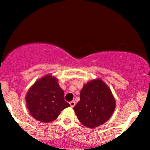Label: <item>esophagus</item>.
I'll list each match as a JSON object with an SVG mask.
<instances>
[{"instance_id":"obj_1","label":"esophagus","mask_w":150,"mask_h":150,"mask_svg":"<svg viewBox=\"0 0 150 150\" xmlns=\"http://www.w3.org/2000/svg\"><path fill=\"white\" fill-rule=\"evenodd\" d=\"M70 106H71V107H74V106H75V102L74 101H70Z\"/></svg>"}]
</instances>
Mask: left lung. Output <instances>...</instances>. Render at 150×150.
Listing matches in <instances>:
<instances>
[{
    "label": "left lung",
    "instance_id": "1",
    "mask_svg": "<svg viewBox=\"0 0 150 150\" xmlns=\"http://www.w3.org/2000/svg\"><path fill=\"white\" fill-rule=\"evenodd\" d=\"M116 101L111 90L102 80H92L84 85L80 100L73 108L80 123L88 128L99 126L111 118Z\"/></svg>",
    "mask_w": 150,
    "mask_h": 150
}]
</instances>
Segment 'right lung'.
<instances>
[{"label": "right lung", "instance_id": "1", "mask_svg": "<svg viewBox=\"0 0 150 150\" xmlns=\"http://www.w3.org/2000/svg\"><path fill=\"white\" fill-rule=\"evenodd\" d=\"M26 101L32 116L44 123L56 119L61 111L70 106L65 101L64 92L57 79L50 75L32 86L26 96Z\"/></svg>", "mask_w": 150, "mask_h": 150}]
</instances>
